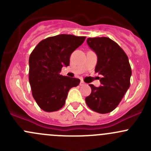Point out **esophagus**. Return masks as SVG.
<instances>
[{
	"label": "esophagus",
	"instance_id": "esophagus-1",
	"mask_svg": "<svg viewBox=\"0 0 151 151\" xmlns=\"http://www.w3.org/2000/svg\"><path fill=\"white\" fill-rule=\"evenodd\" d=\"M80 86H83V85H85V83L83 81H81V82H80Z\"/></svg>",
	"mask_w": 151,
	"mask_h": 151
}]
</instances>
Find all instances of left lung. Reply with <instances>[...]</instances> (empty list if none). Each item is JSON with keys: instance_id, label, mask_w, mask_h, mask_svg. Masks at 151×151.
<instances>
[{"instance_id": "left-lung-1", "label": "left lung", "mask_w": 151, "mask_h": 151, "mask_svg": "<svg viewBox=\"0 0 151 151\" xmlns=\"http://www.w3.org/2000/svg\"><path fill=\"white\" fill-rule=\"evenodd\" d=\"M87 43L96 53L95 71L102 77L99 88L89 85L91 93L85 98V102L94 112L108 113L118 106L130 87L132 68L129 58L123 49L109 38H88Z\"/></svg>"}]
</instances>
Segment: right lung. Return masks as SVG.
<instances>
[{"instance_id":"1","label":"right lung","mask_w":151,"mask_h":151,"mask_svg":"<svg viewBox=\"0 0 151 151\" xmlns=\"http://www.w3.org/2000/svg\"><path fill=\"white\" fill-rule=\"evenodd\" d=\"M85 36L60 34L41 41L29 57V82L32 95L45 112H55L64 106L68 92L77 86L80 79L60 74L69 66L71 54L84 42Z\"/></svg>"}]
</instances>
